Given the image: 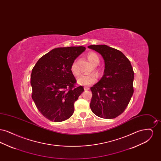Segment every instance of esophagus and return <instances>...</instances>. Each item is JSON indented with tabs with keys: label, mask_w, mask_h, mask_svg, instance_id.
Returning a JSON list of instances; mask_svg holds the SVG:
<instances>
[{
	"label": "esophagus",
	"mask_w": 161,
	"mask_h": 161,
	"mask_svg": "<svg viewBox=\"0 0 161 161\" xmlns=\"http://www.w3.org/2000/svg\"><path fill=\"white\" fill-rule=\"evenodd\" d=\"M84 91H88L89 90V87H87V86H85L84 87Z\"/></svg>",
	"instance_id": "34e87169"
}]
</instances>
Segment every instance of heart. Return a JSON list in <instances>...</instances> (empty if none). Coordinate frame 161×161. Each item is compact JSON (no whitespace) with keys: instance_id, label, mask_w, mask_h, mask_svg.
Masks as SVG:
<instances>
[{"instance_id":"1","label":"heart","mask_w":161,"mask_h":161,"mask_svg":"<svg viewBox=\"0 0 161 161\" xmlns=\"http://www.w3.org/2000/svg\"><path fill=\"white\" fill-rule=\"evenodd\" d=\"M87 59L93 66H95L98 64L100 62V58L98 56L93 53H90L87 54ZM70 70L72 74L78 76L80 74L79 70L77 68V63L74 61L71 66ZM97 80V77L95 74H91L89 75H81L78 78L77 82L78 83L82 86H89L94 83Z\"/></svg>"}]
</instances>
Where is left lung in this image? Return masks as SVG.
<instances>
[{
  "label": "left lung",
  "mask_w": 161,
  "mask_h": 161,
  "mask_svg": "<svg viewBox=\"0 0 161 161\" xmlns=\"http://www.w3.org/2000/svg\"><path fill=\"white\" fill-rule=\"evenodd\" d=\"M104 61V75L91 87L90 107L98 117L113 119L121 115L133 93L134 72L129 59L121 51L105 45H90Z\"/></svg>",
  "instance_id": "8db88e82"
}]
</instances>
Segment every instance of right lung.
Segmentation results:
<instances>
[{"mask_svg":"<svg viewBox=\"0 0 161 161\" xmlns=\"http://www.w3.org/2000/svg\"><path fill=\"white\" fill-rule=\"evenodd\" d=\"M84 46L57 47L42 57L32 70V98L38 111L54 122L65 121L74 112V103L84 91L75 87L70 66Z\"/></svg>","mask_w":161,"mask_h":161,"instance_id":"1","label":"right lung"}]
</instances>
